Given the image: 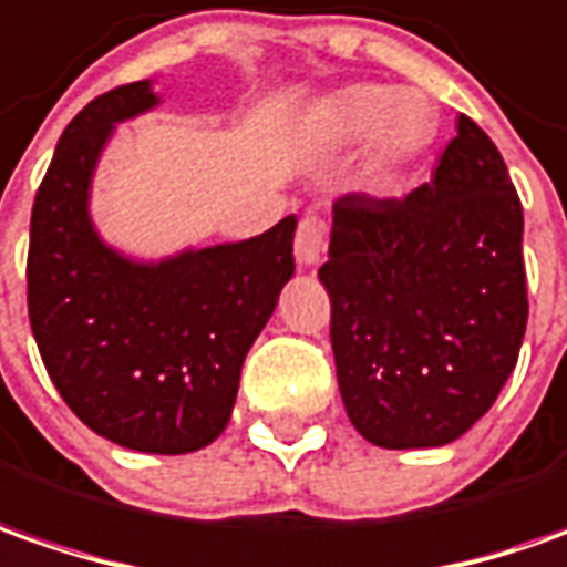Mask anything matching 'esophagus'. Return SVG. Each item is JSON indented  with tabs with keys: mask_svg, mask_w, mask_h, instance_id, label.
<instances>
[{
	"mask_svg": "<svg viewBox=\"0 0 567 567\" xmlns=\"http://www.w3.org/2000/svg\"><path fill=\"white\" fill-rule=\"evenodd\" d=\"M326 219L317 213H307L298 225V235H295V257L301 266H317L326 254Z\"/></svg>",
	"mask_w": 567,
	"mask_h": 567,
	"instance_id": "34e87169",
	"label": "esophagus"
}]
</instances>
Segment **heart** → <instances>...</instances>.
Returning a JSON list of instances; mask_svg holds the SVG:
<instances>
[{"label":"heart","instance_id":"heart-1","mask_svg":"<svg viewBox=\"0 0 567 567\" xmlns=\"http://www.w3.org/2000/svg\"><path fill=\"white\" fill-rule=\"evenodd\" d=\"M440 106L423 90L351 84L320 106V134L329 147H358L377 172H401L420 163L440 137Z\"/></svg>","mask_w":567,"mask_h":567}]
</instances>
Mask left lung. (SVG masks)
Returning <instances> with one entry per match:
<instances>
[{
    "label": "left lung",
    "instance_id": "obj_1",
    "mask_svg": "<svg viewBox=\"0 0 567 567\" xmlns=\"http://www.w3.org/2000/svg\"><path fill=\"white\" fill-rule=\"evenodd\" d=\"M524 209L486 131L458 118L430 185L332 204L320 282L348 417L382 449H436L498 399L527 329Z\"/></svg>",
    "mask_w": 567,
    "mask_h": 567
}]
</instances>
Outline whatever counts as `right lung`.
I'll return each instance as SVG.
<instances>
[{
	"mask_svg": "<svg viewBox=\"0 0 567 567\" xmlns=\"http://www.w3.org/2000/svg\"><path fill=\"white\" fill-rule=\"evenodd\" d=\"M150 81L96 96L62 131L30 213L28 313L59 395L93 433L185 455L231 417L241 363L295 272V216L235 245L137 264L96 235L90 178Z\"/></svg>",
	"mask_w": 567,
	"mask_h": 567,
	"instance_id": "right-lung-1",
	"label": "right lung"
}]
</instances>
